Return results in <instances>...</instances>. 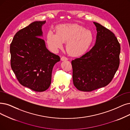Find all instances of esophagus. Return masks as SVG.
Wrapping results in <instances>:
<instances>
[{"label": "esophagus", "mask_w": 130, "mask_h": 130, "mask_svg": "<svg viewBox=\"0 0 130 130\" xmlns=\"http://www.w3.org/2000/svg\"><path fill=\"white\" fill-rule=\"evenodd\" d=\"M61 60L62 61H64V60H68V58H67V57L66 56H62L61 58Z\"/></svg>", "instance_id": "34e87169"}]
</instances>
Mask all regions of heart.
Wrapping results in <instances>:
<instances>
[{
    "label": "heart",
    "mask_w": 130,
    "mask_h": 130,
    "mask_svg": "<svg viewBox=\"0 0 130 130\" xmlns=\"http://www.w3.org/2000/svg\"><path fill=\"white\" fill-rule=\"evenodd\" d=\"M93 40L90 30L77 24H62L56 28V34L49 31L47 43L53 51L61 48L63 43L67 42V50L73 56H79L85 53Z\"/></svg>",
    "instance_id": "b5f03b06"
}]
</instances>
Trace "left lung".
<instances>
[{
  "mask_svg": "<svg viewBox=\"0 0 130 130\" xmlns=\"http://www.w3.org/2000/svg\"><path fill=\"white\" fill-rule=\"evenodd\" d=\"M96 42L85 54L71 61L72 80L79 91L91 92L111 82L119 66L120 44L114 34L100 24Z\"/></svg>",
  "mask_w": 130,
  "mask_h": 130,
  "instance_id": "left-lung-1",
  "label": "left lung"
}]
</instances>
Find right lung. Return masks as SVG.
Here are the masks:
<instances>
[{
	"instance_id": "obj_1",
	"label": "right lung",
	"mask_w": 130,
	"mask_h": 130,
	"mask_svg": "<svg viewBox=\"0 0 130 130\" xmlns=\"http://www.w3.org/2000/svg\"><path fill=\"white\" fill-rule=\"evenodd\" d=\"M44 21H35L20 30L10 45L11 68L22 85L36 92L47 90L52 72L60 56L46 48L42 36Z\"/></svg>"
}]
</instances>
